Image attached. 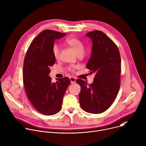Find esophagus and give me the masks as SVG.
Here are the masks:
<instances>
[{
  "label": "esophagus",
  "instance_id": "esophagus-1",
  "mask_svg": "<svg viewBox=\"0 0 146 146\" xmlns=\"http://www.w3.org/2000/svg\"><path fill=\"white\" fill-rule=\"evenodd\" d=\"M70 81H71V84H74L76 83V78H74V77H71L70 78Z\"/></svg>",
  "mask_w": 146,
  "mask_h": 146
}]
</instances>
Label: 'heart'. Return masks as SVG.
Here are the masks:
<instances>
[{
	"instance_id": "obj_1",
	"label": "heart",
	"mask_w": 146,
	"mask_h": 146,
	"mask_svg": "<svg viewBox=\"0 0 146 146\" xmlns=\"http://www.w3.org/2000/svg\"><path fill=\"white\" fill-rule=\"evenodd\" d=\"M66 43L71 47L75 51V53L78 55L83 54L84 52V46L82 42L75 38H69L66 40ZM52 52L54 57L56 59H58L60 56V47L57 44H54L52 48ZM74 67L70 68V70H73Z\"/></svg>"
}]
</instances>
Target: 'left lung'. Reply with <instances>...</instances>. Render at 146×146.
Wrapping results in <instances>:
<instances>
[{
	"instance_id": "obj_1",
	"label": "left lung",
	"mask_w": 146,
	"mask_h": 146,
	"mask_svg": "<svg viewBox=\"0 0 146 146\" xmlns=\"http://www.w3.org/2000/svg\"><path fill=\"white\" fill-rule=\"evenodd\" d=\"M92 46L86 68L94 73L92 83L77 79L81 87L79 98L82 108L91 113L107 110L114 102L120 86L121 58L116 45L104 33L94 31L86 34Z\"/></svg>"
}]
</instances>
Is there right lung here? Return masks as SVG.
Instances as JSON below:
<instances>
[{
	"instance_id": "1",
	"label": "right lung",
	"mask_w": 146,
	"mask_h": 146,
	"mask_svg": "<svg viewBox=\"0 0 146 146\" xmlns=\"http://www.w3.org/2000/svg\"><path fill=\"white\" fill-rule=\"evenodd\" d=\"M66 35L50 30L41 32L31 43L25 58L23 78L27 95L34 107L46 115H54L60 110L71 83L67 77L52 82L48 75L50 67L55 63L52 52L55 40Z\"/></svg>"
}]
</instances>
